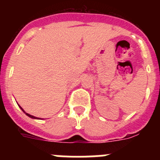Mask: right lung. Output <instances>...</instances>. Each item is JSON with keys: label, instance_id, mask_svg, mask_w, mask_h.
I'll return each instance as SVG.
<instances>
[{"label": "right lung", "instance_id": "obj_1", "mask_svg": "<svg viewBox=\"0 0 160 160\" xmlns=\"http://www.w3.org/2000/svg\"><path fill=\"white\" fill-rule=\"evenodd\" d=\"M18 106H19V107H20V108L22 109V111H23V112H24V113H25V114H26V115H27V116H29V118H33V119H41V118H38V117L32 116V115H31V114H28V113H26V112H25V111H24L23 109H22V107H21V106H20V105H18Z\"/></svg>", "mask_w": 160, "mask_h": 160}]
</instances>
